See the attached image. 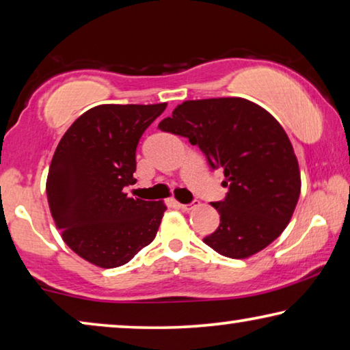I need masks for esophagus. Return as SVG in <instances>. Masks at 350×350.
Masks as SVG:
<instances>
[{"label":"esophagus","mask_w":350,"mask_h":350,"mask_svg":"<svg viewBox=\"0 0 350 350\" xmlns=\"http://www.w3.org/2000/svg\"><path fill=\"white\" fill-rule=\"evenodd\" d=\"M196 207V202H191V204H179V208L184 210V212H191L193 208Z\"/></svg>","instance_id":"34e87169"}]
</instances>
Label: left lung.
Segmentation results:
<instances>
[{"label":"left lung","mask_w":350,"mask_h":350,"mask_svg":"<svg viewBox=\"0 0 350 350\" xmlns=\"http://www.w3.org/2000/svg\"><path fill=\"white\" fill-rule=\"evenodd\" d=\"M159 127L182 135L224 173L221 223L204 243L229 258L252 257L279 238L301 195V171L284 127L245 98L184 101Z\"/></svg>","instance_id":"8db88e82"}]
</instances>
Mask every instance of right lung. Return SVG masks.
I'll return each mask as SVG.
<instances>
[{
	"mask_svg": "<svg viewBox=\"0 0 350 350\" xmlns=\"http://www.w3.org/2000/svg\"><path fill=\"white\" fill-rule=\"evenodd\" d=\"M160 104H101L60 138L49 165L46 196L55 227L71 251L99 268L129 262L157 235L166 204L129 198L135 149Z\"/></svg>",
	"mask_w": 350,
	"mask_h": 350,
	"instance_id": "right-lung-1",
	"label": "right lung"
}]
</instances>
